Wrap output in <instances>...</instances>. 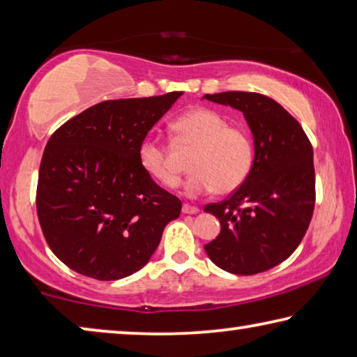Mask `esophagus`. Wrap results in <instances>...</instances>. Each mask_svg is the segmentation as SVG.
I'll return each instance as SVG.
<instances>
[{"label":"esophagus","instance_id":"obj_1","mask_svg":"<svg viewBox=\"0 0 357 357\" xmlns=\"http://www.w3.org/2000/svg\"><path fill=\"white\" fill-rule=\"evenodd\" d=\"M183 213L184 214H197V213H199V208L190 206V205H188V203H184V205H183Z\"/></svg>","mask_w":357,"mask_h":357}]
</instances>
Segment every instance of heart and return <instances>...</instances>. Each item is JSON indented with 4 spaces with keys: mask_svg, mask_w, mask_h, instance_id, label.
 Masks as SVG:
<instances>
[{
    "mask_svg": "<svg viewBox=\"0 0 357 357\" xmlns=\"http://www.w3.org/2000/svg\"><path fill=\"white\" fill-rule=\"evenodd\" d=\"M172 132L181 146L194 148L189 158L194 173L184 188L185 195L199 197L213 190L229 195L250 176L254 160L251 139L245 130L230 127L219 112L194 107L174 119ZM172 154V148L155 138H146L139 146L141 167L165 188L179 184Z\"/></svg>",
    "mask_w": 357,
    "mask_h": 357,
    "instance_id": "heart-1",
    "label": "heart"
}]
</instances>
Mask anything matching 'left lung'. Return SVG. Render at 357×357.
Instances as JSON below:
<instances>
[{
	"label": "left lung",
	"mask_w": 357,
	"mask_h": 357,
	"mask_svg": "<svg viewBox=\"0 0 357 357\" xmlns=\"http://www.w3.org/2000/svg\"><path fill=\"white\" fill-rule=\"evenodd\" d=\"M203 98L241 111L254 139L250 176L230 199L205 206L220 222V234L205 251L229 273L256 275L289 257L308 229L313 148L301 123L265 95L220 92Z\"/></svg>",
	"instance_id": "obj_1"
}]
</instances>
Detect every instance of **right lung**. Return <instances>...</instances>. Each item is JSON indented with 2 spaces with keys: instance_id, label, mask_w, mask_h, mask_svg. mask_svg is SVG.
<instances>
[{
  "instance_id": "obj_1",
  "label": "right lung",
  "mask_w": 357,
  "mask_h": 357,
  "mask_svg": "<svg viewBox=\"0 0 357 357\" xmlns=\"http://www.w3.org/2000/svg\"><path fill=\"white\" fill-rule=\"evenodd\" d=\"M183 92L101 101L50 137L36 209L44 238L66 267L112 281L149 262L181 202L152 181L139 146Z\"/></svg>"
}]
</instances>
